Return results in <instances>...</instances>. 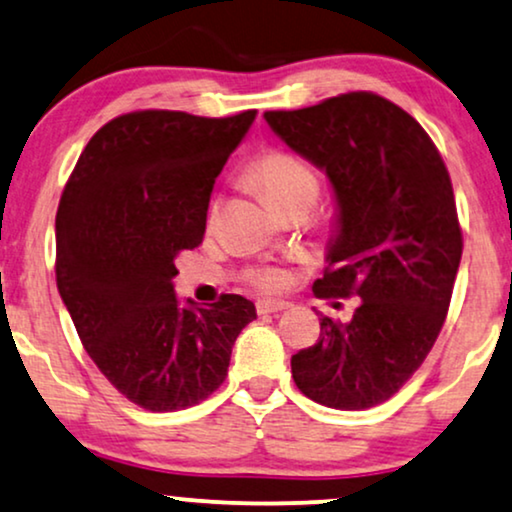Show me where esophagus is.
Returning <instances> with one entry per match:
<instances>
[{"mask_svg":"<svg viewBox=\"0 0 512 512\" xmlns=\"http://www.w3.org/2000/svg\"><path fill=\"white\" fill-rule=\"evenodd\" d=\"M290 302L286 300H260L257 302V312L260 314H276V312H283V309H288Z\"/></svg>","mask_w":512,"mask_h":512,"instance_id":"34e87169","label":"esophagus"}]
</instances>
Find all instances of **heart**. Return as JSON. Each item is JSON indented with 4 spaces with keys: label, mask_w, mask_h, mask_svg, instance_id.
I'll use <instances>...</instances> for the list:
<instances>
[{
    "label": "heart",
    "mask_w": 512,
    "mask_h": 512,
    "mask_svg": "<svg viewBox=\"0 0 512 512\" xmlns=\"http://www.w3.org/2000/svg\"><path fill=\"white\" fill-rule=\"evenodd\" d=\"M250 184L262 193L271 208H283V205L295 203V200L319 196V179L309 170L302 160L286 151H269L255 160L248 172ZM260 286H276V271H260L255 274Z\"/></svg>",
    "instance_id": "heart-1"
}]
</instances>
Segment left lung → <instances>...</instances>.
<instances>
[{
	"label": "left lung",
	"instance_id": "obj_1",
	"mask_svg": "<svg viewBox=\"0 0 512 512\" xmlns=\"http://www.w3.org/2000/svg\"><path fill=\"white\" fill-rule=\"evenodd\" d=\"M271 132L331 181L335 215L319 297L357 295L352 319L321 314L314 347L290 359L316 404L361 411L399 392L435 345L461 264L449 172L425 129L368 92L269 111Z\"/></svg>",
	"mask_w": 512,
	"mask_h": 512
}]
</instances>
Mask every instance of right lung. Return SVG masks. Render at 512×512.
<instances>
[{"instance_id": "obj_1", "label": "right lung", "mask_w": 512, "mask_h": 512, "mask_svg": "<svg viewBox=\"0 0 512 512\" xmlns=\"http://www.w3.org/2000/svg\"><path fill=\"white\" fill-rule=\"evenodd\" d=\"M257 111L120 115L89 139L56 212V283L84 349L146 411L196 406L224 383L257 309L179 300L181 250L203 241L215 179Z\"/></svg>"}]
</instances>
